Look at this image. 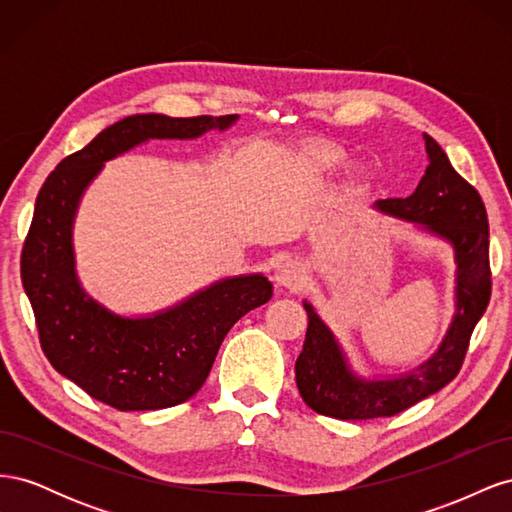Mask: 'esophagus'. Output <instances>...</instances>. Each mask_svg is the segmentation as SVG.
Segmentation results:
<instances>
[{
  "label": "esophagus",
  "instance_id": "34e87169",
  "mask_svg": "<svg viewBox=\"0 0 512 512\" xmlns=\"http://www.w3.org/2000/svg\"><path fill=\"white\" fill-rule=\"evenodd\" d=\"M305 280H307V275H305L303 265H299V262H294V260L280 262V265L275 267V273H273L275 286L292 290V292L299 290L305 284Z\"/></svg>",
  "mask_w": 512,
  "mask_h": 512
}]
</instances>
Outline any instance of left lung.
Here are the masks:
<instances>
[{"label": "left lung", "instance_id": "8db88e82", "mask_svg": "<svg viewBox=\"0 0 512 512\" xmlns=\"http://www.w3.org/2000/svg\"><path fill=\"white\" fill-rule=\"evenodd\" d=\"M425 151L429 166L408 198L376 200L380 213L410 222L427 235L453 247L455 256V316L442 344L427 361L395 378H363L316 307L303 301L307 312L305 344L294 365L297 386L305 404L318 414L365 421L395 416L418 401L438 393L461 369L470 335L491 297L489 224L483 200L446 158L429 134Z\"/></svg>", "mask_w": 512, "mask_h": 512}]
</instances>
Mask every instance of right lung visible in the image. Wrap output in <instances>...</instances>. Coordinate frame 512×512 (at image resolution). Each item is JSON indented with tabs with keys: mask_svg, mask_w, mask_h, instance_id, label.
<instances>
[{
	"mask_svg": "<svg viewBox=\"0 0 512 512\" xmlns=\"http://www.w3.org/2000/svg\"><path fill=\"white\" fill-rule=\"evenodd\" d=\"M237 119L126 117L61 160L42 185L23 245V288L46 359L102 404L134 412L188 401L205 384L232 324L271 299L273 284L262 273L232 275L162 312L121 316L91 297L76 275L74 218L104 162L151 138L192 141L209 130L224 132Z\"/></svg>",
	"mask_w": 512,
	"mask_h": 512,
	"instance_id": "right-lung-1",
	"label": "right lung"
}]
</instances>
